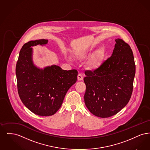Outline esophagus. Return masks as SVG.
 <instances>
[{
    "instance_id": "34e87169",
    "label": "esophagus",
    "mask_w": 150,
    "mask_h": 150,
    "mask_svg": "<svg viewBox=\"0 0 150 150\" xmlns=\"http://www.w3.org/2000/svg\"><path fill=\"white\" fill-rule=\"evenodd\" d=\"M83 79V75L81 74H79L78 75V80L79 81H80V80H82Z\"/></svg>"
}]
</instances>
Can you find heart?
Segmentation results:
<instances>
[{"mask_svg": "<svg viewBox=\"0 0 150 150\" xmlns=\"http://www.w3.org/2000/svg\"><path fill=\"white\" fill-rule=\"evenodd\" d=\"M90 52L89 49L80 50L76 53L75 56L79 59H84L88 57ZM103 54L104 51L102 49H99L95 51L87 61L86 65L91 70H95L99 67L102 62Z\"/></svg>", "mask_w": 150, "mask_h": 150, "instance_id": "b5f03b06", "label": "heart"}]
</instances>
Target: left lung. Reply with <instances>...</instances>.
Instances as JSON below:
<instances>
[{"label": "left lung", "instance_id": "left-lung-1", "mask_svg": "<svg viewBox=\"0 0 150 150\" xmlns=\"http://www.w3.org/2000/svg\"><path fill=\"white\" fill-rule=\"evenodd\" d=\"M112 56L93 71L85 72L86 106L94 115L106 118L118 113L130 99L136 65L133 52L123 40H115Z\"/></svg>", "mask_w": 150, "mask_h": 150}]
</instances>
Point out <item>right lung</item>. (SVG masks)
<instances>
[{"mask_svg":"<svg viewBox=\"0 0 150 150\" xmlns=\"http://www.w3.org/2000/svg\"><path fill=\"white\" fill-rule=\"evenodd\" d=\"M48 40L25 43L20 50L16 67L17 89L24 105L35 114L48 116L61 106L64 96L78 76L76 70H64L52 65L40 69L33 64L31 47L45 45Z\"/></svg>","mask_w":150,"mask_h":150,"instance_id":"obj_1","label":"right lung"}]
</instances>
